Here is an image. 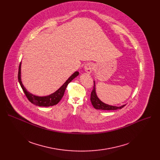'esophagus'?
<instances>
[{"mask_svg":"<svg viewBox=\"0 0 160 160\" xmlns=\"http://www.w3.org/2000/svg\"><path fill=\"white\" fill-rule=\"evenodd\" d=\"M93 69H94V64L92 62L87 63L84 66V70H85V72H87L88 73H92L93 71Z\"/></svg>","mask_w":160,"mask_h":160,"instance_id":"1","label":"esophagus"}]
</instances>
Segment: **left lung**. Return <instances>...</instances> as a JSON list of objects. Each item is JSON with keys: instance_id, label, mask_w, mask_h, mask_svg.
<instances>
[{"instance_id": "obj_1", "label": "left lung", "mask_w": 160, "mask_h": 160, "mask_svg": "<svg viewBox=\"0 0 160 160\" xmlns=\"http://www.w3.org/2000/svg\"><path fill=\"white\" fill-rule=\"evenodd\" d=\"M94 87L92 89V91L91 92V95H90V101L91 102H92V106L94 108L96 109H101V110H116V109H122L123 108L126 104L123 105L120 107L117 106H110L108 104H106L104 102H102L97 96L96 92V85H95V82L94 81Z\"/></svg>"}]
</instances>
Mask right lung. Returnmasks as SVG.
<instances>
[{
	"label": "right lung",
	"instance_id": "1",
	"mask_svg": "<svg viewBox=\"0 0 160 160\" xmlns=\"http://www.w3.org/2000/svg\"><path fill=\"white\" fill-rule=\"evenodd\" d=\"M21 64H19V70H18V81L19 83L23 90L24 93L25 94V96H27V99L31 102L32 104L38 106H43V107H48V106H52L54 105L57 104L62 99V98L64 96L66 88L67 87L68 83L70 82H72V80H73L75 77H77L79 75L78 72H75L69 78H68L66 82L53 94L48 96H43V97H39L35 95H33L32 94L30 93L27 90V89L25 88V87L22 85L21 80Z\"/></svg>",
	"mask_w": 160,
	"mask_h": 160
}]
</instances>
